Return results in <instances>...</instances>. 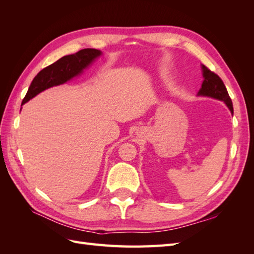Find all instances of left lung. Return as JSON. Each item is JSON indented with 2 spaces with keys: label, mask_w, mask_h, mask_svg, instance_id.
Returning <instances> with one entry per match:
<instances>
[{
  "label": "left lung",
  "mask_w": 254,
  "mask_h": 254,
  "mask_svg": "<svg viewBox=\"0 0 254 254\" xmlns=\"http://www.w3.org/2000/svg\"><path fill=\"white\" fill-rule=\"evenodd\" d=\"M202 75H203V82L201 84V89L199 90L198 95L201 96H209L219 99V101L224 102L228 108L233 113V105L231 98L229 96L227 88L225 86L224 81L217 74H215L211 70H209L205 65L202 64Z\"/></svg>",
  "instance_id": "8db88e82"
}]
</instances>
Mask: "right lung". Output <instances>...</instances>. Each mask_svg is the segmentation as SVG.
Instances as JSON below:
<instances>
[{"label": "right lung", "instance_id": "add662e5", "mask_svg": "<svg viewBox=\"0 0 254 254\" xmlns=\"http://www.w3.org/2000/svg\"><path fill=\"white\" fill-rule=\"evenodd\" d=\"M102 55V52L95 49H83L72 55L64 56L56 63L44 67L38 73L28 88L22 105L35 97L40 92L54 86H59L79 75L84 68Z\"/></svg>", "mask_w": 254, "mask_h": 254}]
</instances>
